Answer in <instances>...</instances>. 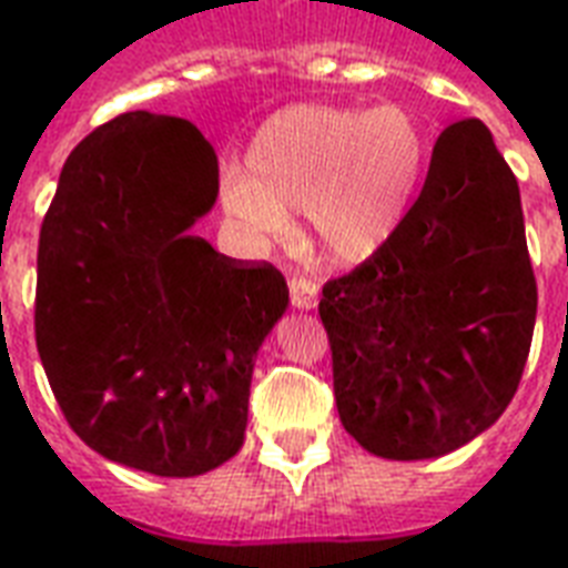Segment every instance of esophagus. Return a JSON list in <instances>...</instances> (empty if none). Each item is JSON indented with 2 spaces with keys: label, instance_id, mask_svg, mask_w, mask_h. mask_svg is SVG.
I'll use <instances>...</instances> for the list:
<instances>
[{
  "label": "esophagus",
  "instance_id": "obj_1",
  "mask_svg": "<svg viewBox=\"0 0 568 568\" xmlns=\"http://www.w3.org/2000/svg\"><path fill=\"white\" fill-rule=\"evenodd\" d=\"M290 302H293V307H298V311H311V307H316V302H320V287H316V281L305 278V275H293V278H290Z\"/></svg>",
  "mask_w": 568,
  "mask_h": 568
}]
</instances>
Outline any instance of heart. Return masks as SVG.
Listing matches in <instances>:
<instances>
[{
  "label": "heart",
  "mask_w": 568,
  "mask_h": 568,
  "mask_svg": "<svg viewBox=\"0 0 568 568\" xmlns=\"http://www.w3.org/2000/svg\"><path fill=\"white\" fill-rule=\"evenodd\" d=\"M425 163V129L407 108L290 104L255 131L246 166L225 172L222 202L263 240L287 237L290 211H305L322 255L355 266L396 237Z\"/></svg>",
  "instance_id": "1"
}]
</instances>
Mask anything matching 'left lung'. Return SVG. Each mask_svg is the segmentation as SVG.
Masks as SVG:
<instances>
[{"instance_id":"1","label":"left lung","mask_w":568,"mask_h":568,"mask_svg":"<svg viewBox=\"0 0 568 568\" xmlns=\"http://www.w3.org/2000/svg\"><path fill=\"white\" fill-rule=\"evenodd\" d=\"M343 428L387 460L443 457L507 410L537 322L519 184L480 120L439 134L378 255L322 287Z\"/></svg>"}]
</instances>
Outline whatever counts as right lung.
I'll list each match as a JSON object with an SVG mask.
<instances>
[{"mask_svg":"<svg viewBox=\"0 0 568 568\" xmlns=\"http://www.w3.org/2000/svg\"><path fill=\"white\" fill-rule=\"evenodd\" d=\"M216 193L193 122L120 113L72 149L40 229L34 334L54 398L93 452L161 478L237 455L257 348L290 305L275 266L190 234Z\"/></svg>","mask_w":568,"mask_h":568,"instance_id":"1","label":"right lung"}]
</instances>
